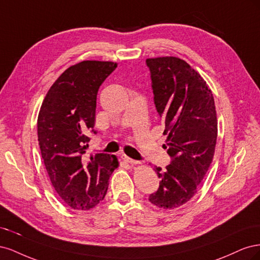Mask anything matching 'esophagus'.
I'll return each mask as SVG.
<instances>
[{"label": "esophagus", "mask_w": 260, "mask_h": 260, "mask_svg": "<svg viewBox=\"0 0 260 260\" xmlns=\"http://www.w3.org/2000/svg\"><path fill=\"white\" fill-rule=\"evenodd\" d=\"M121 158H122L125 162L131 164V165H136V164H139V162H140V161H138V160H136V159H132V158H130V157H128L127 155H122V156H121Z\"/></svg>", "instance_id": "esophagus-1"}]
</instances>
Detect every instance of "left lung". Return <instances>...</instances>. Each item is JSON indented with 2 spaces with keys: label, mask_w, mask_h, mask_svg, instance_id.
Returning <instances> with one entry per match:
<instances>
[{
  "label": "left lung",
  "mask_w": 260,
  "mask_h": 260,
  "mask_svg": "<svg viewBox=\"0 0 260 260\" xmlns=\"http://www.w3.org/2000/svg\"><path fill=\"white\" fill-rule=\"evenodd\" d=\"M154 104L165 123L164 135L171 161L154 167L159 187L148 201L164 209L184 205L195 193L214 157L217 114L209 86L183 59L147 58Z\"/></svg>",
  "instance_id": "1"
}]
</instances>
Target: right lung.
<instances>
[{"label": "right lung", "instance_id": "obj_1", "mask_svg": "<svg viewBox=\"0 0 260 260\" xmlns=\"http://www.w3.org/2000/svg\"><path fill=\"white\" fill-rule=\"evenodd\" d=\"M113 61L83 60L53 83L38 116V141L51 183L70 208L89 210L105 198L109 177L118 167L115 155L85 159L89 133L96 135V95L116 69Z\"/></svg>", "mask_w": 260, "mask_h": 260}]
</instances>
